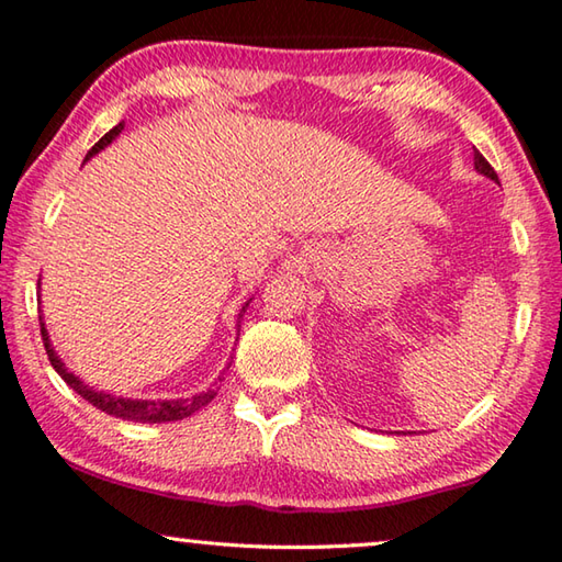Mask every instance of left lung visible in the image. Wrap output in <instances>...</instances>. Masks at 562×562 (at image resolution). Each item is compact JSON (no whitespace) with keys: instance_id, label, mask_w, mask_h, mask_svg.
Returning <instances> with one entry per match:
<instances>
[{"instance_id":"8db88e82","label":"left lung","mask_w":562,"mask_h":562,"mask_svg":"<svg viewBox=\"0 0 562 562\" xmlns=\"http://www.w3.org/2000/svg\"><path fill=\"white\" fill-rule=\"evenodd\" d=\"M475 169L481 171V173H485V177H491V179H495L498 181V173H495V169L491 167L488 164V159H485V156L475 149Z\"/></svg>"}]
</instances>
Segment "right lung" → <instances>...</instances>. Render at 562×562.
I'll return each instance as SVG.
<instances>
[{"label":"right lung","instance_id":"1","mask_svg":"<svg viewBox=\"0 0 562 562\" xmlns=\"http://www.w3.org/2000/svg\"><path fill=\"white\" fill-rule=\"evenodd\" d=\"M124 128V122L116 124L112 132H106L101 139L91 146L87 159L89 156H94L97 151L104 149L106 144H112V139H116L119 134H122ZM248 306V303H246ZM246 306L241 308V314H238V318L244 316ZM42 321V316H40ZM42 326V341H44V348H47V356H49V363L54 366V371H57L64 381H67V385H71L74 391H77L81 398L89 401L91 406L109 413V416L114 418H124V420H136V423H169V420H181V418H189L191 413H196L206 406V403L214 398V391H206V393H199L194 395V398H177V401H134V398H119V395H112V393H104V391H94L89 389L87 383H81L77 375L67 371V366H64L59 361V356L54 353V348L49 344V336H47V328ZM238 326H241V321H238Z\"/></svg>","mask_w":562,"mask_h":562}]
</instances>
